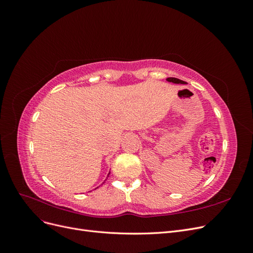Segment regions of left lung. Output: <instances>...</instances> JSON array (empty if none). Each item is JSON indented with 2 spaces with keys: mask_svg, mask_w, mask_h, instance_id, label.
<instances>
[{
  "mask_svg": "<svg viewBox=\"0 0 253 253\" xmlns=\"http://www.w3.org/2000/svg\"><path fill=\"white\" fill-rule=\"evenodd\" d=\"M167 81H168V82H172V83H176V84H187V82L182 81V80H180V79H177V78H173V77L167 78Z\"/></svg>",
  "mask_w": 253,
  "mask_h": 253,
  "instance_id": "left-lung-1",
  "label": "left lung"
}]
</instances>
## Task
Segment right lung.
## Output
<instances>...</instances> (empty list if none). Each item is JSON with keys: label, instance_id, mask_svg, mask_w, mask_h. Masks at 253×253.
Instances as JSON below:
<instances>
[{"label": "right lung", "instance_id": "obj_1", "mask_svg": "<svg viewBox=\"0 0 253 253\" xmlns=\"http://www.w3.org/2000/svg\"><path fill=\"white\" fill-rule=\"evenodd\" d=\"M110 174H111V170H110V172H109V174H108V176H106V178H105V179H104V181H105V180H106V179H108V177H109V175H110ZM97 188H98V187H97Z\"/></svg>", "mask_w": 253, "mask_h": 253}]
</instances>
